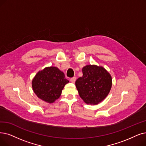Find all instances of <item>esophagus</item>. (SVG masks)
<instances>
[{
  "instance_id": "esophagus-1",
  "label": "esophagus",
  "mask_w": 146,
  "mask_h": 146,
  "mask_svg": "<svg viewBox=\"0 0 146 146\" xmlns=\"http://www.w3.org/2000/svg\"><path fill=\"white\" fill-rule=\"evenodd\" d=\"M75 80H76V77H72L70 79V81H71L72 83H74L75 82Z\"/></svg>"
}]
</instances>
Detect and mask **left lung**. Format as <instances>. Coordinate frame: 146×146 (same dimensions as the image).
<instances>
[{
  "label": "left lung",
  "mask_w": 146,
  "mask_h": 146,
  "mask_svg": "<svg viewBox=\"0 0 146 146\" xmlns=\"http://www.w3.org/2000/svg\"><path fill=\"white\" fill-rule=\"evenodd\" d=\"M82 71L83 76L75 81L79 95L85 103L96 105L108 95L111 76L106 69L96 65H86Z\"/></svg>",
  "instance_id": "1"
}]
</instances>
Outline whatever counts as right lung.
Here are the masks:
<instances>
[{
	"label": "right lung",
	"mask_w": 146,
	"mask_h": 146,
	"mask_svg": "<svg viewBox=\"0 0 146 146\" xmlns=\"http://www.w3.org/2000/svg\"><path fill=\"white\" fill-rule=\"evenodd\" d=\"M69 83L65 74L57 67H46L33 78L32 86L36 96L48 103H53L59 98L64 86Z\"/></svg>",
	"instance_id": "obj_1"
}]
</instances>
